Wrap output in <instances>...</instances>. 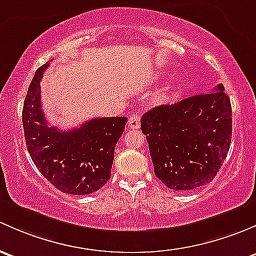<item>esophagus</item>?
Segmentation results:
<instances>
[{
  "label": "esophagus",
  "instance_id": "obj_1",
  "mask_svg": "<svg viewBox=\"0 0 256 256\" xmlns=\"http://www.w3.org/2000/svg\"><path fill=\"white\" fill-rule=\"evenodd\" d=\"M128 126H129V128H132V129H138L139 127H140V117H139V116H136V114L132 116L128 120Z\"/></svg>",
  "mask_w": 256,
  "mask_h": 256
}]
</instances>
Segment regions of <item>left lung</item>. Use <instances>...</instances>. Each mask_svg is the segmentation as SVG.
<instances>
[{
	"label": "left lung",
	"instance_id": "1",
	"mask_svg": "<svg viewBox=\"0 0 256 256\" xmlns=\"http://www.w3.org/2000/svg\"><path fill=\"white\" fill-rule=\"evenodd\" d=\"M155 176L175 191L210 184L220 171L232 139V106L222 84L210 94L162 104L143 114Z\"/></svg>",
	"mask_w": 256,
	"mask_h": 256
}]
</instances>
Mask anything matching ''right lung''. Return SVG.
Listing matches in <instances>:
<instances>
[{"label": "right lung", "mask_w": 256, "mask_h": 256, "mask_svg": "<svg viewBox=\"0 0 256 256\" xmlns=\"http://www.w3.org/2000/svg\"><path fill=\"white\" fill-rule=\"evenodd\" d=\"M49 62L36 71L22 120L27 149L42 175L64 194H90L110 178L114 148L126 117L94 118L78 128L60 130L48 124L40 102V80Z\"/></svg>", "instance_id": "add662e5"}]
</instances>
